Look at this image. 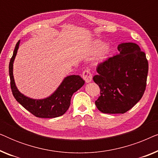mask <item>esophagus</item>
<instances>
[{
  "label": "esophagus",
  "instance_id": "34e87169",
  "mask_svg": "<svg viewBox=\"0 0 158 158\" xmlns=\"http://www.w3.org/2000/svg\"><path fill=\"white\" fill-rule=\"evenodd\" d=\"M83 78L85 80V81L86 83H88L90 82H91L92 81V74L90 73V72L88 70H85L83 72Z\"/></svg>",
  "mask_w": 158,
  "mask_h": 158
}]
</instances>
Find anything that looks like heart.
Returning a JSON list of instances; mask_svg holds the SVG:
<instances>
[{
	"mask_svg": "<svg viewBox=\"0 0 158 158\" xmlns=\"http://www.w3.org/2000/svg\"><path fill=\"white\" fill-rule=\"evenodd\" d=\"M94 48L95 50H101L98 54V60H103L107 57L110 51V46L109 44H104L101 41L97 40L94 43Z\"/></svg>",
	"mask_w": 158,
	"mask_h": 158,
	"instance_id": "b5f03b06",
	"label": "heart"
}]
</instances>
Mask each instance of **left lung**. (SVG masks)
<instances>
[{
    "instance_id": "1",
    "label": "left lung",
    "mask_w": 158,
    "mask_h": 158,
    "mask_svg": "<svg viewBox=\"0 0 158 158\" xmlns=\"http://www.w3.org/2000/svg\"><path fill=\"white\" fill-rule=\"evenodd\" d=\"M118 55L99 64L93 77L101 89L96 101L99 111L105 114H124L143 96L147 84L148 62L137 44L118 45Z\"/></svg>"
}]
</instances>
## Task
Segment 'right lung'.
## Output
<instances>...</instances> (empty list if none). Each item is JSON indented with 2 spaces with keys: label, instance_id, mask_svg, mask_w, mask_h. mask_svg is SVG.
Wrapping results in <instances>:
<instances>
[{
  "label": "right lung",
  "instance_id": "1",
  "mask_svg": "<svg viewBox=\"0 0 158 158\" xmlns=\"http://www.w3.org/2000/svg\"><path fill=\"white\" fill-rule=\"evenodd\" d=\"M20 40L16 43L9 63L10 88L16 100L27 111L40 118H55L68 111L70 105L71 97L84 85L85 81L80 75H68L64 77L55 91L50 96L42 99L27 97L19 91L14 77V62L18 52Z\"/></svg>",
  "mask_w": 158,
  "mask_h": 158
}]
</instances>
